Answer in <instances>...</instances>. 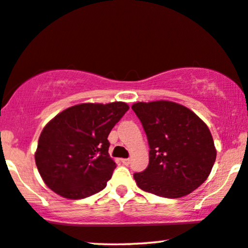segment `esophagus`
<instances>
[{
  "mask_svg": "<svg viewBox=\"0 0 248 248\" xmlns=\"http://www.w3.org/2000/svg\"><path fill=\"white\" fill-rule=\"evenodd\" d=\"M122 163H124V166H128V164L130 163V158H122Z\"/></svg>",
  "mask_w": 248,
  "mask_h": 248,
  "instance_id": "esophagus-1",
  "label": "esophagus"
}]
</instances>
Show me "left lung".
<instances>
[{
    "label": "left lung",
    "instance_id": "obj_1",
    "mask_svg": "<svg viewBox=\"0 0 248 248\" xmlns=\"http://www.w3.org/2000/svg\"><path fill=\"white\" fill-rule=\"evenodd\" d=\"M150 144V163L135 173L137 186L167 199L186 196L210 176L217 150L206 124L189 108L166 100L137 102Z\"/></svg>",
    "mask_w": 248,
    "mask_h": 248
}]
</instances>
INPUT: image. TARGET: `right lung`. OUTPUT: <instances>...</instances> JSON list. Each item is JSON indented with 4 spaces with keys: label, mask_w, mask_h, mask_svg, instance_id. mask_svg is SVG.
<instances>
[{
    "label": "right lung",
    "mask_w": 248,
    "mask_h": 248,
    "mask_svg": "<svg viewBox=\"0 0 248 248\" xmlns=\"http://www.w3.org/2000/svg\"><path fill=\"white\" fill-rule=\"evenodd\" d=\"M128 108L124 102L81 103L49 120L35 152L46 186L68 200L85 199L105 188L115 168L108 136Z\"/></svg>",
    "instance_id": "add662e5"
}]
</instances>
